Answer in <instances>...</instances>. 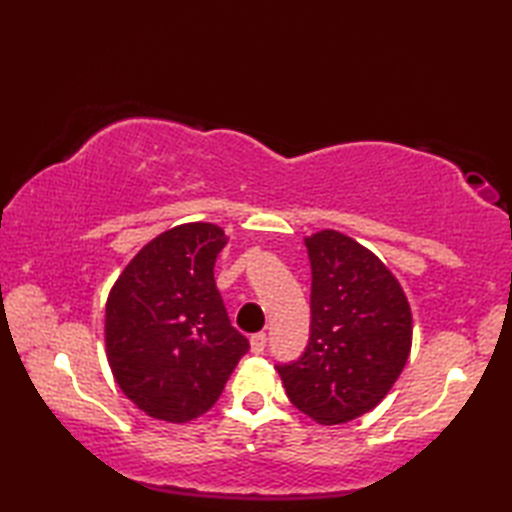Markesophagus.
<instances>
[{"label": "esophagus", "instance_id": "esophagus-1", "mask_svg": "<svg viewBox=\"0 0 512 512\" xmlns=\"http://www.w3.org/2000/svg\"><path fill=\"white\" fill-rule=\"evenodd\" d=\"M266 332H257L250 336V352L253 354H262L266 350Z\"/></svg>", "mask_w": 512, "mask_h": 512}]
</instances>
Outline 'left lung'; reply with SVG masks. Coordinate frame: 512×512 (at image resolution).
I'll use <instances>...</instances> for the list:
<instances>
[{
  "label": "left lung",
  "instance_id": "left-lung-1",
  "mask_svg": "<svg viewBox=\"0 0 512 512\" xmlns=\"http://www.w3.org/2000/svg\"><path fill=\"white\" fill-rule=\"evenodd\" d=\"M312 268L310 341L299 361L277 365L292 405L319 424L372 411L411 352L405 290L380 259L339 231L306 237Z\"/></svg>",
  "mask_w": 512,
  "mask_h": 512
}]
</instances>
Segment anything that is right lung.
Masks as SVG:
<instances>
[{"instance_id": "right-lung-1", "label": "right lung", "mask_w": 512, "mask_h": 512, "mask_svg": "<svg viewBox=\"0 0 512 512\" xmlns=\"http://www.w3.org/2000/svg\"><path fill=\"white\" fill-rule=\"evenodd\" d=\"M226 242L209 222L173 226L138 250L107 297V363L151 418L182 424L202 416L248 352L213 277Z\"/></svg>"}]
</instances>
